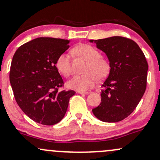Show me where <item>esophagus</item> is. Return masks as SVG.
<instances>
[{
  "mask_svg": "<svg viewBox=\"0 0 160 160\" xmlns=\"http://www.w3.org/2000/svg\"><path fill=\"white\" fill-rule=\"evenodd\" d=\"M78 93L80 94H84V95H87V94H89V92H83V91H78L77 92Z\"/></svg>",
  "mask_w": 160,
  "mask_h": 160,
  "instance_id": "34e87169",
  "label": "esophagus"
}]
</instances>
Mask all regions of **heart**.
<instances>
[{
  "label": "heart",
  "instance_id": "b5f03b06",
  "mask_svg": "<svg viewBox=\"0 0 160 160\" xmlns=\"http://www.w3.org/2000/svg\"><path fill=\"white\" fill-rule=\"evenodd\" d=\"M74 56L83 58L87 61L83 72L85 74L77 76L67 83L70 89L85 91L95 83L97 80H102L107 77L110 71L109 62L104 58H100V53L95 48L88 44H79L71 50ZM57 70L64 77L71 74L70 57L66 53L59 55L55 63Z\"/></svg>",
  "mask_w": 160,
  "mask_h": 160
}]
</instances>
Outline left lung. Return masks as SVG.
<instances>
[{
    "instance_id": "left-lung-1",
    "label": "left lung",
    "mask_w": 160,
    "mask_h": 160,
    "mask_svg": "<svg viewBox=\"0 0 160 160\" xmlns=\"http://www.w3.org/2000/svg\"><path fill=\"white\" fill-rule=\"evenodd\" d=\"M89 41L107 55L110 67L102 85L101 102L92 111L102 122H119L133 112L145 93L148 71L145 55L135 41L122 37Z\"/></svg>"
}]
</instances>
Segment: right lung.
<instances>
[{
  "label": "right lung",
  "instance_id": "1",
  "mask_svg": "<svg viewBox=\"0 0 160 160\" xmlns=\"http://www.w3.org/2000/svg\"><path fill=\"white\" fill-rule=\"evenodd\" d=\"M70 40L38 38L20 47L13 55L10 83L18 106L29 118L43 125L60 122L73 90L58 91L63 84L55 63Z\"/></svg>",
  "mask_w": 160,
  "mask_h": 160
}]
</instances>
